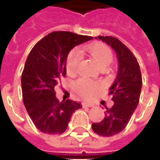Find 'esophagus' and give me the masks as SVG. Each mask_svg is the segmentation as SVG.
Here are the masks:
<instances>
[{
	"mask_svg": "<svg viewBox=\"0 0 160 160\" xmlns=\"http://www.w3.org/2000/svg\"><path fill=\"white\" fill-rule=\"evenodd\" d=\"M82 105L85 106V107H93L94 104L92 102H82Z\"/></svg>",
	"mask_w": 160,
	"mask_h": 160,
	"instance_id": "obj_1",
	"label": "esophagus"
}]
</instances>
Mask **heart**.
Wrapping results in <instances>:
<instances>
[{"mask_svg":"<svg viewBox=\"0 0 160 160\" xmlns=\"http://www.w3.org/2000/svg\"><path fill=\"white\" fill-rule=\"evenodd\" d=\"M89 58L97 63L100 68H105L112 60V52L111 48L102 43H92L84 48ZM81 60L80 49L74 48L69 53L66 59V72L70 75L77 72L78 66ZM99 84L97 81L82 78L77 80L74 84L75 91L84 97H91L97 90Z\"/></svg>","mask_w":160,"mask_h":160,"instance_id":"1","label":"heart"}]
</instances>
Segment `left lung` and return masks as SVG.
<instances>
[{
  "label": "left lung",
  "mask_w": 160,
  "mask_h": 160,
  "mask_svg": "<svg viewBox=\"0 0 160 160\" xmlns=\"http://www.w3.org/2000/svg\"><path fill=\"white\" fill-rule=\"evenodd\" d=\"M98 39L114 49L118 58V72L110 88L114 105L106 108L104 118L99 123H93L92 129L97 135L112 136L127 127L138 105L142 74L135 57L120 41L112 36H99Z\"/></svg>",
  "instance_id": "left-lung-1"
}]
</instances>
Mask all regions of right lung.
I'll return each instance as SVG.
<instances>
[{
    "label": "right lung",
    "instance_id": "add662e5",
    "mask_svg": "<svg viewBox=\"0 0 160 160\" xmlns=\"http://www.w3.org/2000/svg\"><path fill=\"white\" fill-rule=\"evenodd\" d=\"M92 39L71 32H53L37 42L28 55L21 77L23 101L32 121L42 133L63 134L73 112L82 106L69 99L59 102L55 86L66 74L70 51Z\"/></svg>",
    "mask_w": 160,
    "mask_h": 160
}]
</instances>
